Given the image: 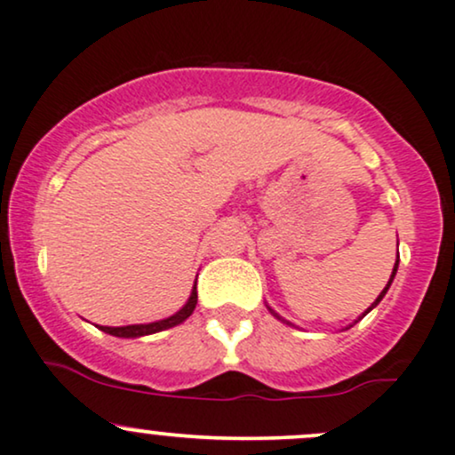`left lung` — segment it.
<instances>
[{
  "label": "left lung",
  "mask_w": 455,
  "mask_h": 455,
  "mask_svg": "<svg viewBox=\"0 0 455 455\" xmlns=\"http://www.w3.org/2000/svg\"><path fill=\"white\" fill-rule=\"evenodd\" d=\"M396 266H399V261H396V264H395V270H392V276H390L388 285H386V288H384V291H381V294H379V296H377V300H375V303H372V305H371V307H368V312H371V309H372V307H375V305H377V303H379V300H381V299H384V294H386V291H388V288H390V283H392V279H395V275H396ZM272 314H275V312H272ZM275 315H276V314H275ZM276 318H279V315H276Z\"/></svg>",
  "instance_id": "1"
}]
</instances>
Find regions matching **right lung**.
<instances>
[{
	"label": "right lung",
	"instance_id": "right-lung-1",
	"mask_svg": "<svg viewBox=\"0 0 455 455\" xmlns=\"http://www.w3.org/2000/svg\"><path fill=\"white\" fill-rule=\"evenodd\" d=\"M196 303H198V291H196V285L194 290H191V296L188 300V305H185L180 312H176L174 315H170V318L165 320H159V323H150V324H128V327H102V331L111 333V336H117V338H140V336H150V333H156V331H164V329H170V327H176V324H180L183 320H188L191 312L196 309Z\"/></svg>",
	"mask_w": 455,
	"mask_h": 455
}]
</instances>
